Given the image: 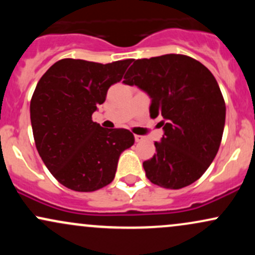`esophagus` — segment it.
Returning a JSON list of instances; mask_svg holds the SVG:
<instances>
[{"label":"esophagus","instance_id":"1","mask_svg":"<svg viewBox=\"0 0 255 255\" xmlns=\"http://www.w3.org/2000/svg\"><path fill=\"white\" fill-rule=\"evenodd\" d=\"M134 139H135L136 142H140V141H142V140H144V136H141V135H134Z\"/></svg>","mask_w":255,"mask_h":255}]
</instances>
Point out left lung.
<instances>
[{
	"mask_svg": "<svg viewBox=\"0 0 255 255\" xmlns=\"http://www.w3.org/2000/svg\"><path fill=\"white\" fill-rule=\"evenodd\" d=\"M124 83L151 98L150 116L163 127L156 152L142 163L152 183L169 189L201 177L217 154L225 124V103L212 73L186 55L135 60Z\"/></svg>",
	"mask_w": 255,
	"mask_h": 255,
	"instance_id": "8db88e82",
	"label": "left lung"
}]
</instances>
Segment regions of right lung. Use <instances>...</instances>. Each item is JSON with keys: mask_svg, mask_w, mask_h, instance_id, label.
I'll return each mask as SVG.
<instances>
[{"mask_svg": "<svg viewBox=\"0 0 255 255\" xmlns=\"http://www.w3.org/2000/svg\"><path fill=\"white\" fill-rule=\"evenodd\" d=\"M131 62L63 58L38 81L30 105L34 142L44 164L67 188L93 192L108 186L121 153L134 144L128 129L92 121L109 87L121 81Z\"/></svg>", "mask_w": 255, "mask_h": 255, "instance_id": "right-lung-1", "label": "right lung"}]
</instances>
